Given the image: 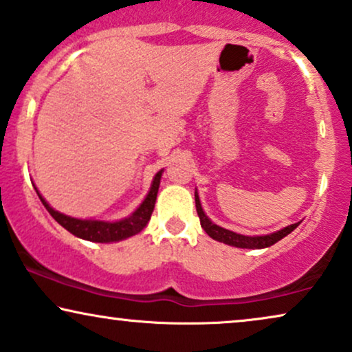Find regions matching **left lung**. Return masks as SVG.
I'll list each match as a JSON object with an SVG mask.
<instances>
[{
    "instance_id": "8db88e82",
    "label": "left lung",
    "mask_w": 352,
    "mask_h": 352,
    "mask_svg": "<svg viewBox=\"0 0 352 352\" xmlns=\"http://www.w3.org/2000/svg\"><path fill=\"white\" fill-rule=\"evenodd\" d=\"M195 208H197V215L200 218V225H202L204 231L212 237V239L220 241V243H225L228 245H234V248H241V249H263V248H270L278 241L283 239V237L289 234L291 231H294L296 228L299 226V223H294V225H289L286 228H283L281 231L273 232V234H267V236H243L237 234V232H232L230 230H225V228L217 226L215 223H212L207 218V215L204 213L202 205H200L199 195L195 192Z\"/></svg>"
}]
</instances>
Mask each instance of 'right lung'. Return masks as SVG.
<instances>
[{"label":"right lung","instance_id":"add662e5","mask_svg":"<svg viewBox=\"0 0 352 352\" xmlns=\"http://www.w3.org/2000/svg\"><path fill=\"white\" fill-rule=\"evenodd\" d=\"M160 177H162V171L155 175L153 184L150 187V192L147 197H145L144 202L140 204V207L137 208L129 218H124V220L115 221V223L97 221V220H77V218L66 217L50 207V205L45 202L42 195L38 194V190H36V194H38L42 204L47 207L50 215H52L59 225L66 228V230L72 232L74 236L82 237V239H87V241H92V243H113V241H121V239H126V237L134 236L147 226L150 217H152L155 200H157Z\"/></svg>","mask_w":352,"mask_h":352}]
</instances>
